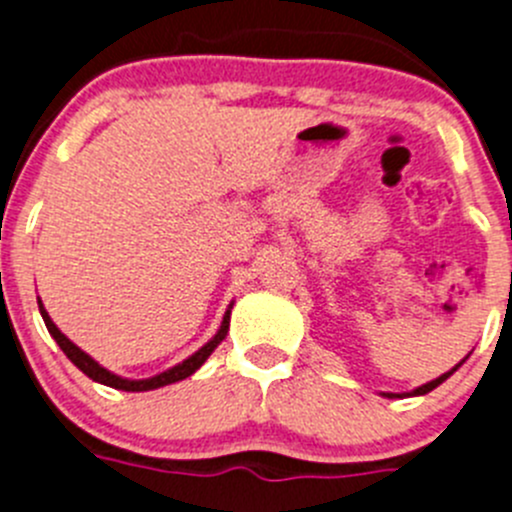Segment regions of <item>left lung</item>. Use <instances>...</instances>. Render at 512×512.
<instances>
[{
	"mask_svg": "<svg viewBox=\"0 0 512 512\" xmlns=\"http://www.w3.org/2000/svg\"><path fill=\"white\" fill-rule=\"evenodd\" d=\"M462 364H465V358H462V361H460V364L455 366V369H450V371H447V374L437 376V379H434V381H429V384H422V386H417V389H414V391H407V394H389V391H386L384 396H389V399H404V396H422V394H429V391H432V389H437V386L442 384V381H447V379H450V376L455 374V371L460 369Z\"/></svg>",
	"mask_w": 512,
	"mask_h": 512,
	"instance_id": "obj_1",
	"label": "left lung"
}]
</instances>
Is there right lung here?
<instances>
[{"label":"right lung","mask_w":512,"mask_h":512,"mask_svg":"<svg viewBox=\"0 0 512 512\" xmlns=\"http://www.w3.org/2000/svg\"><path fill=\"white\" fill-rule=\"evenodd\" d=\"M37 303H40L42 321H45L47 331H50V336L55 338L57 346L62 348V353H65V356H68L70 361H73V364L78 366V369L83 371L85 376H88V379L98 381V384L111 386V389H121V391L161 389V386L176 384V381H181V379H186V376L194 374V371H197L199 366H202L209 356H212L214 348H217L219 343L224 341V336H227V331H229V313H232V310H227V313H224L222 326H219L217 336H214L209 343H204V346L199 348L197 353H191L189 358H184V361H181V364H176L174 369H166L164 374H156V376H151V379H138L136 381V379H123V376H116V374H111V371H108V369H103V366H100L98 361H95V358H90L88 353L83 351V348L75 346V343L70 341V338L65 336V333H62L60 328L55 326V323H52V318H50V315H47V310H45V305H42V300H37Z\"/></svg>","instance_id":"add662e5"}]
</instances>
